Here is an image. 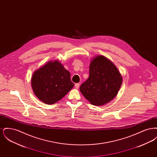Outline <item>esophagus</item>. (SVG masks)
Masks as SVG:
<instances>
[{
	"label": "esophagus",
	"mask_w": 157,
	"mask_h": 157,
	"mask_svg": "<svg viewBox=\"0 0 157 157\" xmlns=\"http://www.w3.org/2000/svg\"><path fill=\"white\" fill-rule=\"evenodd\" d=\"M79 85H80V84H79V83H76L75 85V88H76V89H78V88H79Z\"/></svg>",
	"instance_id": "34e87169"
}]
</instances>
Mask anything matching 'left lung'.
<instances>
[{"mask_svg":"<svg viewBox=\"0 0 157 157\" xmlns=\"http://www.w3.org/2000/svg\"><path fill=\"white\" fill-rule=\"evenodd\" d=\"M122 83V77L116 66L99 55L91 60L90 76L81 85L80 91L91 104L101 106L117 96Z\"/></svg>","mask_w":157,"mask_h":157,"instance_id":"obj_1","label":"left lung"}]
</instances>
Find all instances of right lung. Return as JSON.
Listing matches in <instances>:
<instances>
[{"label":"right lung","instance_id":"right-lung-1","mask_svg":"<svg viewBox=\"0 0 157 157\" xmlns=\"http://www.w3.org/2000/svg\"><path fill=\"white\" fill-rule=\"evenodd\" d=\"M33 91L39 99L53 104L64 97L74 86L70 72L59 60H51L35 71L31 79Z\"/></svg>","mask_w":157,"mask_h":157}]
</instances>
